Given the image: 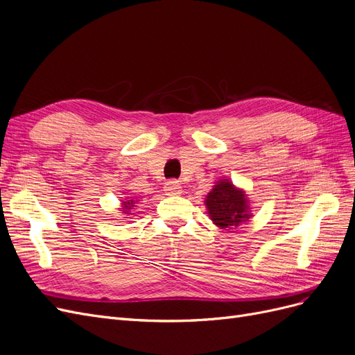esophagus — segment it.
Wrapping results in <instances>:
<instances>
[{"instance_id":"34e87169","label":"esophagus","mask_w":355,"mask_h":355,"mask_svg":"<svg viewBox=\"0 0 355 355\" xmlns=\"http://www.w3.org/2000/svg\"><path fill=\"white\" fill-rule=\"evenodd\" d=\"M164 192H166V196H179L182 192V187L179 182L170 180L164 185Z\"/></svg>"}]
</instances>
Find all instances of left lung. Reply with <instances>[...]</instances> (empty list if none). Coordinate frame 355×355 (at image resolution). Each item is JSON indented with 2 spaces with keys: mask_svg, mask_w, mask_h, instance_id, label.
<instances>
[{
  "mask_svg": "<svg viewBox=\"0 0 355 355\" xmlns=\"http://www.w3.org/2000/svg\"><path fill=\"white\" fill-rule=\"evenodd\" d=\"M204 204L211 222L220 230L237 228L253 216L249 196L230 179H219L206 196Z\"/></svg>",
  "mask_w": 355,
  "mask_h": 355,
  "instance_id": "1",
  "label": "left lung"
}]
</instances>
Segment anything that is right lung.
I'll list each match as a JSON object with an SVG mask.
<instances>
[{
	"label": "right lung",
	"mask_w": 355,
	"mask_h": 355,
	"mask_svg": "<svg viewBox=\"0 0 355 355\" xmlns=\"http://www.w3.org/2000/svg\"><path fill=\"white\" fill-rule=\"evenodd\" d=\"M136 204H137V200H128V198L121 200V209H120V211L123 213V216H130V214H133L130 211L136 206Z\"/></svg>",
	"instance_id": "obj_1"
}]
</instances>
